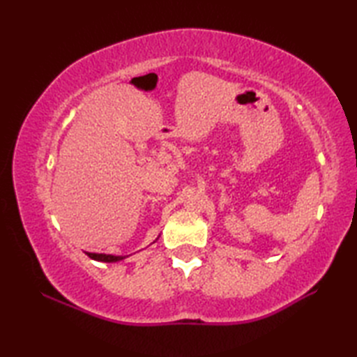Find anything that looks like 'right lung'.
<instances>
[{"label": "right lung", "mask_w": 357, "mask_h": 357, "mask_svg": "<svg viewBox=\"0 0 357 357\" xmlns=\"http://www.w3.org/2000/svg\"><path fill=\"white\" fill-rule=\"evenodd\" d=\"M87 255L92 257V259L102 261V262H115L119 259L118 256H113V255H95V253H87Z\"/></svg>", "instance_id": "obj_1"}]
</instances>
